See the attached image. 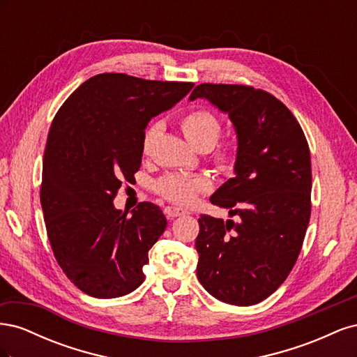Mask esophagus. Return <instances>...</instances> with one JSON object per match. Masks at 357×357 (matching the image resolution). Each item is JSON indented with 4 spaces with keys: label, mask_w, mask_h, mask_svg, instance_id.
Instances as JSON below:
<instances>
[{
    "label": "esophagus",
    "mask_w": 357,
    "mask_h": 357,
    "mask_svg": "<svg viewBox=\"0 0 357 357\" xmlns=\"http://www.w3.org/2000/svg\"><path fill=\"white\" fill-rule=\"evenodd\" d=\"M164 213H165V215L168 219H176V218H178V215H183V214H186L188 211L186 210H181V208H177V207H165L164 208Z\"/></svg>",
    "instance_id": "1"
}]
</instances>
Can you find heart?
<instances>
[{
	"label": "heart",
	"instance_id": "1",
	"mask_svg": "<svg viewBox=\"0 0 357 357\" xmlns=\"http://www.w3.org/2000/svg\"><path fill=\"white\" fill-rule=\"evenodd\" d=\"M180 128L188 142L198 150H211V159L218 168L228 169L234 162V150L231 146H218V139L222 132V123L219 117L208 109L195 107L180 119ZM155 135V126H150L143 137V152L146 153L152 138ZM211 183L204 176L185 174V172H169L158 180L156 192L168 201L188 205L202 192H207Z\"/></svg>",
	"mask_w": 357,
	"mask_h": 357
}]
</instances>
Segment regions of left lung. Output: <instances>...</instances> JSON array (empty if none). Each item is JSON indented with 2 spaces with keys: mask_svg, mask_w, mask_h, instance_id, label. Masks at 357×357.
Here are the masks:
<instances>
[{
  "mask_svg": "<svg viewBox=\"0 0 357 357\" xmlns=\"http://www.w3.org/2000/svg\"><path fill=\"white\" fill-rule=\"evenodd\" d=\"M204 98L228 113L238 147L235 177L211 204L231 218L201 214L197 275L226 304L255 305L282 286L304 243L311 214V159L307 138L274 95L244 84H198Z\"/></svg>",
  "mask_w": 357,
  "mask_h": 357,
  "instance_id": "obj_1",
  "label": "left lung"
}]
</instances>
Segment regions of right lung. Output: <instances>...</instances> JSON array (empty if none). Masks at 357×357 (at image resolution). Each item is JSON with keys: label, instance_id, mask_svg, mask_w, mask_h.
Segmentation results:
<instances>
[{"label": "right lung", "instance_id": "1", "mask_svg": "<svg viewBox=\"0 0 357 357\" xmlns=\"http://www.w3.org/2000/svg\"><path fill=\"white\" fill-rule=\"evenodd\" d=\"M193 88L121 73L82 83L53 119L40 189L47 236L70 282L93 298H119L144 282L149 250L167 228L158 205L126 215L113 199L142 165L150 119Z\"/></svg>", "mask_w": 357, "mask_h": 357}]
</instances>
